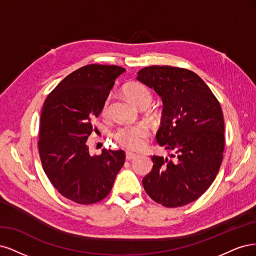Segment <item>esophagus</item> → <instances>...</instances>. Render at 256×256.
Instances as JSON below:
<instances>
[{"instance_id": "1", "label": "esophagus", "mask_w": 256, "mask_h": 256, "mask_svg": "<svg viewBox=\"0 0 256 256\" xmlns=\"http://www.w3.org/2000/svg\"><path fill=\"white\" fill-rule=\"evenodd\" d=\"M135 158H137V154H136V153H133V152H130V151H128V152L126 153V158L128 160H134Z\"/></svg>"}]
</instances>
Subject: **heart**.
I'll return each instance as SVG.
<instances>
[{"instance_id": "heart-1", "label": "heart", "mask_w": 256, "mask_h": 256, "mask_svg": "<svg viewBox=\"0 0 256 256\" xmlns=\"http://www.w3.org/2000/svg\"><path fill=\"white\" fill-rule=\"evenodd\" d=\"M126 94L130 100L138 107L149 106L152 102L150 90L140 83H130L124 88ZM110 98H106L102 105V114L107 116L110 114ZM149 136V128L144 123L128 124L118 128L114 133V138L123 148L130 150H138L142 148Z\"/></svg>"}]
</instances>
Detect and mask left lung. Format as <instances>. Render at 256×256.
I'll return each instance as SVG.
<instances>
[{
    "label": "left lung",
    "instance_id": "left-lung-1",
    "mask_svg": "<svg viewBox=\"0 0 256 256\" xmlns=\"http://www.w3.org/2000/svg\"><path fill=\"white\" fill-rule=\"evenodd\" d=\"M164 104L156 142L171 158L152 156L142 180L146 192L166 208L196 201L215 180L224 158V122L221 106L204 80L190 70L151 66L137 73Z\"/></svg>",
    "mask_w": 256,
    "mask_h": 256
}]
</instances>
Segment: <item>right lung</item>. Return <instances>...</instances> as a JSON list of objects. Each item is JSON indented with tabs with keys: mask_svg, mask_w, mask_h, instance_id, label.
<instances>
[{
	"mask_svg": "<svg viewBox=\"0 0 256 256\" xmlns=\"http://www.w3.org/2000/svg\"><path fill=\"white\" fill-rule=\"evenodd\" d=\"M119 66L87 64L66 76L46 98L39 123V154L48 178L62 196L78 204L103 200L124 164L122 150L90 155L87 139Z\"/></svg>",
	"mask_w": 256,
	"mask_h": 256,
	"instance_id": "right-lung-1",
	"label": "right lung"
}]
</instances>
